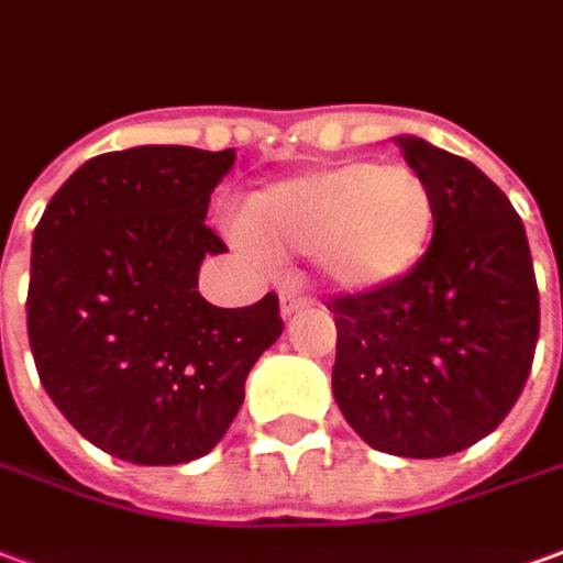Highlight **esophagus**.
<instances>
[{
	"label": "esophagus",
	"instance_id": "1",
	"mask_svg": "<svg viewBox=\"0 0 563 563\" xmlns=\"http://www.w3.org/2000/svg\"><path fill=\"white\" fill-rule=\"evenodd\" d=\"M305 308H308V301H305L301 295H295V292H283L280 295V317H283V320H292L295 313H301Z\"/></svg>",
	"mask_w": 563,
	"mask_h": 563
}]
</instances>
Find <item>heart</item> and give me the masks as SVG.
Masks as SVG:
<instances>
[{"label": "heart", "instance_id": "1", "mask_svg": "<svg viewBox=\"0 0 563 563\" xmlns=\"http://www.w3.org/2000/svg\"><path fill=\"white\" fill-rule=\"evenodd\" d=\"M241 231L271 255H317L341 292H384L423 265L435 195L411 167L338 161L286 176L243 200Z\"/></svg>", "mask_w": 563, "mask_h": 563}]
</instances>
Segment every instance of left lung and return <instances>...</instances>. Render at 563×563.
Segmentation results:
<instances>
[{"mask_svg": "<svg viewBox=\"0 0 563 563\" xmlns=\"http://www.w3.org/2000/svg\"><path fill=\"white\" fill-rule=\"evenodd\" d=\"M435 195V234L411 277L341 295L332 393L365 445L448 457L512 411L540 335L528 234L509 198L475 167L420 136H396Z\"/></svg>", "mask_w": 563, "mask_h": 563, "instance_id": "left-lung-1", "label": "left lung"}]
</instances>
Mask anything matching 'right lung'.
Segmentation results:
<instances>
[{
  "label": "right lung",
  "instance_id": "add662e5",
  "mask_svg": "<svg viewBox=\"0 0 563 563\" xmlns=\"http://www.w3.org/2000/svg\"><path fill=\"white\" fill-rule=\"evenodd\" d=\"M234 148L136 145L85 161L33 234L26 332L42 387L90 445L140 466L210 454L280 338V301L216 308L198 292L203 225Z\"/></svg>",
  "mask_w": 563,
  "mask_h": 563
}]
</instances>
